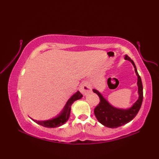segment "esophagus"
<instances>
[{
    "instance_id": "34e87169",
    "label": "esophagus",
    "mask_w": 159,
    "mask_h": 159,
    "mask_svg": "<svg viewBox=\"0 0 159 159\" xmlns=\"http://www.w3.org/2000/svg\"><path fill=\"white\" fill-rule=\"evenodd\" d=\"M80 92H81L84 95H86L88 93H89L92 91V87H91L89 83L88 82L83 81L80 83V87H79Z\"/></svg>"
}]
</instances>
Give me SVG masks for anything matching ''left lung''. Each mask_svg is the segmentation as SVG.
<instances>
[{"instance_id": "obj_1", "label": "left lung", "mask_w": 159, "mask_h": 159, "mask_svg": "<svg viewBox=\"0 0 159 159\" xmlns=\"http://www.w3.org/2000/svg\"><path fill=\"white\" fill-rule=\"evenodd\" d=\"M125 60H128L133 64L134 66L135 74L137 76V86H138V98L137 100L134 102L133 106L128 109H120L113 107L111 104L108 100L104 98L100 92L96 89H93V92L99 96L100 102L95 109L94 114L100 123L108 128H117L123 126L133 120L134 117L139 112L143 101V85L141 82V77L137 72L135 64L133 60L128 55H125Z\"/></svg>"}]
</instances>
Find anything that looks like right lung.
<instances>
[{"instance_id":"obj_1","label":"right lung","mask_w":159,"mask_h":159,"mask_svg":"<svg viewBox=\"0 0 159 159\" xmlns=\"http://www.w3.org/2000/svg\"><path fill=\"white\" fill-rule=\"evenodd\" d=\"M82 94L80 93L79 91H77V92L74 94H73V95L70 98L69 100H67V102H66L65 107H63L61 112L57 115L55 117H52L50 120L43 121H38L33 120L32 118L31 120L33 121H34L37 124L46 128H57L62 126V125L65 124L69 119L71 111V106H72V104L74 103V101L82 98Z\"/></svg>"}]
</instances>
